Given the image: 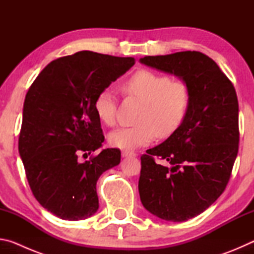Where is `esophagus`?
<instances>
[{"label":"esophagus","instance_id":"esophagus-1","mask_svg":"<svg viewBox=\"0 0 254 254\" xmlns=\"http://www.w3.org/2000/svg\"><path fill=\"white\" fill-rule=\"evenodd\" d=\"M122 156L124 158H127V157H135L136 153L133 152V151H128V150H124V151H122Z\"/></svg>","mask_w":254,"mask_h":254}]
</instances>
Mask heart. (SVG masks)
<instances>
[{
    "label": "heart",
    "mask_w": 254,
    "mask_h": 254,
    "mask_svg": "<svg viewBox=\"0 0 254 254\" xmlns=\"http://www.w3.org/2000/svg\"><path fill=\"white\" fill-rule=\"evenodd\" d=\"M123 91L143 102L137 124L120 127L109 135L113 147L132 150L152 142L158 134L167 137L173 134L186 119L191 104V89L182 79L150 69L133 72L122 84ZM97 118L106 126L117 122L118 102L114 89L102 88L94 101Z\"/></svg>",
    "instance_id": "obj_1"
}]
</instances>
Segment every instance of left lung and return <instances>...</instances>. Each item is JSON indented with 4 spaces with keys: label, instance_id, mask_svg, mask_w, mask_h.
<instances>
[{
    "label": "left lung",
    "instance_id": "left-lung-1",
    "mask_svg": "<svg viewBox=\"0 0 254 254\" xmlns=\"http://www.w3.org/2000/svg\"><path fill=\"white\" fill-rule=\"evenodd\" d=\"M140 62L182 78L191 104L182 126L141 156L142 205L159 218L184 222L203 213L231 178L239 151V102L232 81L199 51L147 56ZM167 161L162 166L155 159Z\"/></svg>",
    "mask_w": 254,
    "mask_h": 254
}]
</instances>
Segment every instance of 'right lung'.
I'll list each match as a JSON object with an SVG mask.
<instances>
[{"mask_svg":"<svg viewBox=\"0 0 254 254\" xmlns=\"http://www.w3.org/2000/svg\"><path fill=\"white\" fill-rule=\"evenodd\" d=\"M135 64L132 57L79 51L47 65L23 104L19 153L42 207L63 220H85L98 209L100 176L121 161L120 149L102 147L104 135L94 101L102 88Z\"/></svg>","mask_w":254,"mask_h":254,"instance_id":"right-lung-1","label":"right lung"}]
</instances>
